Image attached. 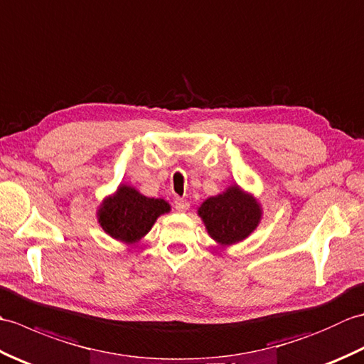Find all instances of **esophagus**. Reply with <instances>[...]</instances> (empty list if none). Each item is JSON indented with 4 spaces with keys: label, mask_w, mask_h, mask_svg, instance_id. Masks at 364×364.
Here are the masks:
<instances>
[{
    "label": "esophagus",
    "mask_w": 364,
    "mask_h": 364,
    "mask_svg": "<svg viewBox=\"0 0 364 364\" xmlns=\"http://www.w3.org/2000/svg\"><path fill=\"white\" fill-rule=\"evenodd\" d=\"M173 203H175V210L180 211V213L188 211L189 206H191L188 200H184V198H175Z\"/></svg>",
    "instance_id": "obj_1"
}]
</instances>
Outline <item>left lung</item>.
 <instances>
[{"mask_svg": "<svg viewBox=\"0 0 364 364\" xmlns=\"http://www.w3.org/2000/svg\"><path fill=\"white\" fill-rule=\"evenodd\" d=\"M262 210L257 198L235 184L222 194L206 198L198 215L215 242L227 247L249 237L261 220Z\"/></svg>", "mask_w": 364, "mask_h": 364, "instance_id": "1", "label": "left lung"}]
</instances>
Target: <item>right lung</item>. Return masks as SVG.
<instances>
[{
  "label": "right lung",
  "mask_w": 364,
  "mask_h": 364,
  "mask_svg": "<svg viewBox=\"0 0 364 364\" xmlns=\"http://www.w3.org/2000/svg\"><path fill=\"white\" fill-rule=\"evenodd\" d=\"M170 211L162 198L142 196L134 188L120 184L98 210V222L105 233L125 244H136L151 230L161 214Z\"/></svg>",
  "instance_id": "obj_1"
}]
</instances>
